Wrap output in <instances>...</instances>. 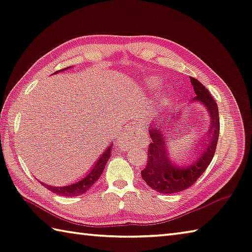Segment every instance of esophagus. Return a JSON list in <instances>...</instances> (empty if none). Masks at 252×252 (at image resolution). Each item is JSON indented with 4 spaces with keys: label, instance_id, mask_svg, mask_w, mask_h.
<instances>
[{
    "label": "esophagus",
    "instance_id": "1",
    "mask_svg": "<svg viewBox=\"0 0 252 252\" xmlns=\"http://www.w3.org/2000/svg\"><path fill=\"white\" fill-rule=\"evenodd\" d=\"M134 140L138 141L141 146H147L149 144V137L147 132L142 130V128L134 125L128 127L124 134L117 137L116 142L118 146H126Z\"/></svg>",
    "mask_w": 252,
    "mask_h": 252
}]
</instances>
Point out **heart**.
<instances>
[{"label":"heart","instance_id":"1","mask_svg":"<svg viewBox=\"0 0 252 252\" xmlns=\"http://www.w3.org/2000/svg\"><path fill=\"white\" fill-rule=\"evenodd\" d=\"M148 84L151 85V87H153V88H157L159 85V81L157 79H153V80H150V81L148 82Z\"/></svg>","mask_w":252,"mask_h":252}]
</instances>
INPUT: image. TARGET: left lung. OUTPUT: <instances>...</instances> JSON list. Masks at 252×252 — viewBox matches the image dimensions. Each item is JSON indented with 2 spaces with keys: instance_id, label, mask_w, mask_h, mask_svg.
I'll list each match as a JSON object with an SVG mask.
<instances>
[{
  "instance_id": "8db88e82",
  "label": "left lung",
  "mask_w": 252,
  "mask_h": 252,
  "mask_svg": "<svg viewBox=\"0 0 252 252\" xmlns=\"http://www.w3.org/2000/svg\"><path fill=\"white\" fill-rule=\"evenodd\" d=\"M189 80L196 94L191 103L204 106L210 116V125L194 145L195 147L192 149L194 153L193 160L182 164L181 162L178 163L173 157H171L169 130L162 123H158L161 117H157L156 121H153L149 125V135L153 141L149 145L148 162L146 168L141 171V178L151 189L162 194L181 192L195 183L210 165L220 136V116L214 97L198 80L192 77ZM171 113L174 115L173 112ZM181 113L177 114L175 120L181 117Z\"/></svg>"
}]
</instances>
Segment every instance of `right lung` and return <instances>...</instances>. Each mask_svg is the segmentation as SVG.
<instances>
[{"label": "right lung", "mask_w": 252, "mask_h": 252, "mask_svg": "<svg viewBox=\"0 0 252 252\" xmlns=\"http://www.w3.org/2000/svg\"><path fill=\"white\" fill-rule=\"evenodd\" d=\"M71 67H68L63 70L56 71V73L61 72V71L68 70ZM112 148H113V144L108 145V147H106V149L103 151V154L98 157L97 160L94 162V164L92 165L90 170L87 172V174L84 175L83 178H81L79 181L71 183L69 185H64V187H55V185H48L44 182H40L46 189H48L49 191L54 192L58 195L61 196H78L81 195V194L85 193L88 189L92 187V185L95 183L97 180L101 177V174L103 173L104 168L107 163L108 159H110L111 154H112Z\"/></svg>", "instance_id": "add662e5"}]
</instances>
